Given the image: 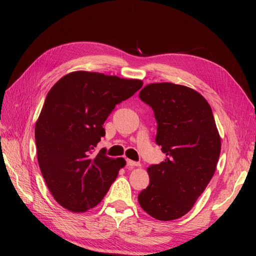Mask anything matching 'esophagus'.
<instances>
[{"mask_svg": "<svg viewBox=\"0 0 256 256\" xmlns=\"http://www.w3.org/2000/svg\"><path fill=\"white\" fill-rule=\"evenodd\" d=\"M126 162H128V165L130 167H138V166H140V162L131 160H126Z\"/></svg>", "mask_w": 256, "mask_h": 256, "instance_id": "34e87169", "label": "esophagus"}]
</instances>
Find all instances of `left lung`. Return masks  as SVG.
<instances>
[{
	"mask_svg": "<svg viewBox=\"0 0 256 256\" xmlns=\"http://www.w3.org/2000/svg\"><path fill=\"white\" fill-rule=\"evenodd\" d=\"M140 98L154 110L156 143L166 158L148 168L150 184L138 194V202L157 220H175L192 210L214 176L220 135L208 101L192 88L150 84Z\"/></svg>",
	"mask_w": 256,
	"mask_h": 256,
	"instance_id": "8db88e82",
	"label": "left lung"
}]
</instances>
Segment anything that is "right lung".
I'll use <instances>...</instances> for the list:
<instances>
[{
	"label": "right lung",
	"mask_w": 256,
	"mask_h": 256,
	"mask_svg": "<svg viewBox=\"0 0 256 256\" xmlns=\"http://www.w3.org/2000/svg\"><path fill=\"white\" fill-rule=\"evenodd\" d=\"M143 81L79 70L52 86L35 125L37 160L57 202L86 212L101 202L126 165L122 157L96 156L106 135L103 123L118 103L142 88Z\"/></svg>",
	"instance_id": "right-lung-1"
}]
</instances>
